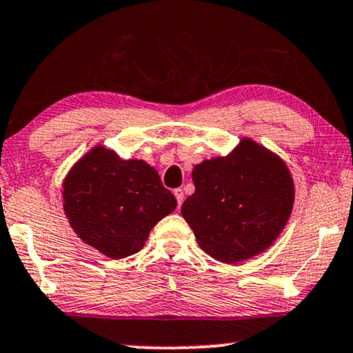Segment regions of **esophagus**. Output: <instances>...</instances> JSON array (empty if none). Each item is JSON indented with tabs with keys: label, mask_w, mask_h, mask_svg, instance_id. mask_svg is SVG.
Listing matches in <instances>:
<instances>
[{
	"label": "esophagus",
	"mask_w": 353,
	"mask_h": 353,
	"mask_svg": "<svg viewBox=\"0 0 353 353\" xmlns=\"http://www.w3.org/2000/svg\"><path fill=\"white\" fill-rule=\"evenodd\" d=\"M174 195H176L177 199V205H182V202H184V190L182 189H174Z\"/></svg>",
	"instance_id": "esophagus-1"
}]
</instances>
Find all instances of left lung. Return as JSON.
Returning <instances> with one entry per match:
<instances>
[{
  "label": "left lung",
  "instance_id": "1",
  "mask_svg": "<svg viewBox=\"0 0 353 353\" xmlns=\"http://www.w3.org/2000/svg\"><path fill=\"white\" fill-rule=\"evenodd\" d=\"M192 181L195 192L181 212L199 246L219 261L266 250L290 219L294 188L286 164L250 139L227 158L195 165Z\"/></svg>",
  "mask_w": 353,
  "mask_h": 353
}]
</instances>
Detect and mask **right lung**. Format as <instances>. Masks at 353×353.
Instances as JSON below:
<instances>
[{"label":"right lung","instance_id":"1","mask_svg":"<svg viewBox=\"0 0 353 353\" xmlns=\"http://www.w3.org/2000/svg\"><path fill=\"white\" fill-rule=\"evenodd\" d=\"M62 194L72 228L113 260L139 252L151 228L177 205L154 168L101 146L75 164Z\"/></svg>","mask_w":353,"mask_h":353}]
</instances>
